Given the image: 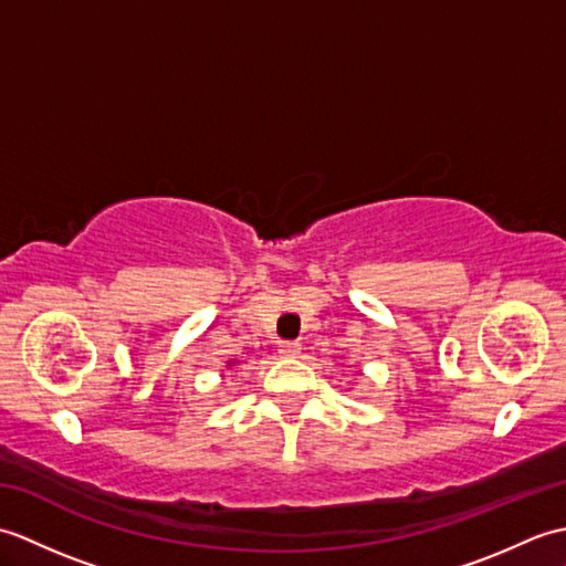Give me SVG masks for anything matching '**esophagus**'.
<instances>
[{"label": "esophagus", "instance_id": "obj_1", "mask_svg": "<svg viewBox=\"0 0 566 566\" xmlns=\"http://www.w3.org/2000/svg\"><path fill=\"white\" fill-rule=\"evenodd\" d=\"M298 350H302V347H298V343H294V340L280 343V355H284V357H296Z\"/></svg>", "mask_w": 566, "mask_h": 566}]
</instances>
